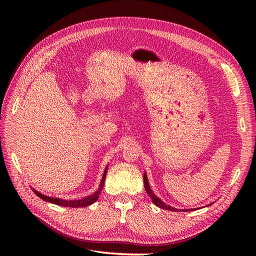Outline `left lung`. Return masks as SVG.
<instances>
[{
	"label": "left lung",
	"instance_id": "8db88e82",
	"mask_svg": "<svg viewBox=\"0 0 256 256\" xmlns=\"http://www.w3.org/2000/svg\"><path fill=\"white\" fill-rule=\"evenodd\" d=\"M143 180H144V188H145V190H146V193L148 194V196L152 198V202L156 206H158V208H164V210H173V212H178V208H172V206H167L166 204H164L162 200H160V198H158L154 194V192L152 191V189H150V184H148V180H147V176H146V173H144V176H143ZM184 212H188V210H182Z\"/></svg>",
	"mask_w": 256,
	"mask_h": 256
}]
</instances>
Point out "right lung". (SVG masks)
<instances>
[{"mask_svg": "<svg viewBox=\"0 0 256 256\" xmlns=\"http://www.w3.org/2000/svg\"><path fill=\"white\" fill-rule=\"evenodd\" d=\"M106 168L104 172V176H102V180L100 186V189L98 191H96L94 194L83 198V199H78V200H63V199H59V198H52V197H48L46 196L42 193L37 192L36 190L33 189V192L42 199H44V201H48V202H52L54 204H57V206H68V208H84V206H88L96 202V201L98 199V196L102 190L104 188V180H106Z\"/></svg>", "mask_w": 256, "mask_h": 256, "instance_id": "right-lung-1", "label": "right lung"}]
</instances>
